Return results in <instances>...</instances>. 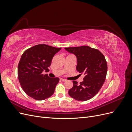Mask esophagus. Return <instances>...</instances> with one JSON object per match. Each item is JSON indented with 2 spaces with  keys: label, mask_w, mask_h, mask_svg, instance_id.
Returning a JSON list of instances; mask_svg holds the SVG:
<instances>
[{
  "label": "esophagus",
  "mask_w": 132,
  "mask_h": 132,
  "mask_svg": "<svg viewBox=\"0 0 132 132\" xmlns=\"http://www.w3.org/2000/svg\"><path fill=\"white\" fill-rule=\"evenodd\" d=\"M61 80L62 81H63V82H64V81H67V80H66V79H61Z\"/></svg>",
  "instance_id": "34e87169"
}]
</instances>
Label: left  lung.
<instances>
[{"label":"left lung","mask_w":132,"mask_h":132,"mask_svg":"<svg viewBox=\"0 0 132 132\" xmlns=\"http://www.w3.org/2000/svg\"><path fill=\"white\" fill-rule=\"evenodd\" d=\"M65 50L75 55L76 69L84 75L83 81L79 85L73 81V86L68 94L76 100H88L98 93L105 81L107 65L104 55L98 50L86 46L65 48Z\"/></svg>","instance_id":"8db88e82"}]
</instances>
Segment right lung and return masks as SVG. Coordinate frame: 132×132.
<instances>
[{"instance_id":"add662e5","label":"right lung","mask_w":132,"mask_h":132,"mask_svg":"<svg viewBox=\"0 0 132 132\" xmlns=\"http://www.w3.org/2000/svg\"><path fill=\"white\" fill-rule=\"evenodd\" d=\"M61 50L42 44L30 48L22 54L18 65V78L22 89L30 97L43 100L53 94L59 79L50 78L42 72L49 70L48 68L53 56Z\"/></svg>"}]
</instances>
